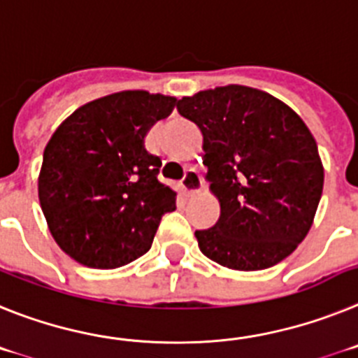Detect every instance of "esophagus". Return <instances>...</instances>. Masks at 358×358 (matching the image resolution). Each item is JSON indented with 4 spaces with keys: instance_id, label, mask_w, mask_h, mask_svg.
<instances>
[{
    "instance_id": "1",
    "label": "esophagus",
    "mask_w": 358,
    "mask_h": 358,
    "mask_svg": "<svg viewBox=\"0 0 358 358\" xmlns=\"http://www.w3.org/2000/svg\"><path fill=\"white\" fill-rule=\"evenodd\" d=\"M182 189L187 192L189 196H192V194H196V192L200 191L201 178H200V175H198L196 169L185 171V175H183V178H182Z\"/></svg>"
}]
</instances>
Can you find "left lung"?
<instances>
[{"label":"left lung","mask_w":358,"mask_h":358,"mask_svg":"<svg viewBox=\"0 0 358 358\" xmlns=\"http://www.w3.org/2000/svg\"><path fill=\"white\" fill-rule=\"evenodd\" d=\"M203 135V166L222 214L196 231L200 250L217 265L263 270L294 252L308 234L324 171L312 133L275 97L222 86L176 102Z\"/></svg>","instance_id":"obj_1"}]
</instances>
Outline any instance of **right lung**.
Returning <instances> with one entry per match:
<instances>
[{"label": "right lung", "instance_id": "add662e5", "mask_svg": "<svg viewBox=\"0 0 358 358\" xmlns=\"http://www.w3.org/2000/svg\"><path fill=\"white\" fill-rule=\"evenodd\" d=\"M175 97L122 92L71 113L43 155L39 201L68 256L92 268H119L151 248L176 192L158 180L162 160L145 149Z\"/></svg>", "mask_w": 358, "mask_h": 358}]
</instances>
